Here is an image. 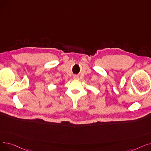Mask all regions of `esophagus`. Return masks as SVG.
Instances as JSON below:
<instances>
[{"instance_id": "1", "label": "esophagus", "mask_w": 151, "mask_h": 151, "mask_svg": "<svg viewBox=\"0 0 151 151\" xmlns=\"http://www.w3.org/2000/svg\"><path fill=\"white\" fill-rule=\"evenodd\" d=\"M73 78L75 79V80H78V79L79 78H78V76H75L73 77Z\"/></svg>"}]
</instances>
